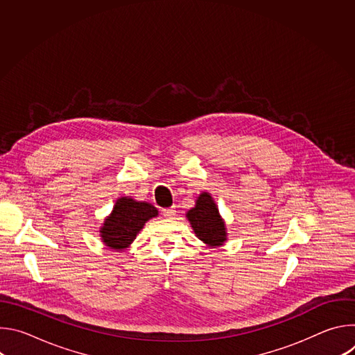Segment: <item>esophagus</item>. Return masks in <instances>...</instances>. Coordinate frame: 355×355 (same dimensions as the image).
<instances>
[{
    "label": "esophagus",
    "instance_id": "1",
    "mask_svg": "<svg viewBox=\"0 0 355 355\" xmlns=\"http://www.w3.org/2000/svg\"><path fill=\"white\" fill-rule=\"evenodd\" d=\"M175 208L174 207H171V208H164L163 211H162V214H163V216L164 218H168V219H171V218H174L175 216Z\"/></svg>",
    "mask_w": 355,
    "mask_h": 355
}]
</instances>
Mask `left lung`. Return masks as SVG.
Here are the masks:
<instances>
[{
	"mask_svg": "<svg viewBox=\"0 0 355 355\" xmlns=\"http://www.w3.org/2000/svg\"><path fill=\"white\" fill-rule=\"evenodd\" d=\"M187 218L196 237L209 247H219L226 241V225L211 193L202 192L195 207L187 212Z\"/></svg>",
	"mask_w": 355,
	"mask_h": 355,
	"instance_id": "8db88e82",
	"label": "left lung"
}]
</instances>
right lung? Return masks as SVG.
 <instances>
[{
    "label": "right lung",
    "instance_id": "1",
    "mask_svg": "<svg viewBox=\"0 0 355 355\" xmlns=\"http://www.w3.org/2000/svg\"><path fill=\"white\" fill-rule=\"evenodd\" d=\"M157 215L159 211L151 204L122 196L116 200L111 215L101 227V237L105 245L122 251L132 244L144 223Z\"/></svg>",
    "mask_w": 355,
    "mask_h": 355
}]
</instances>
